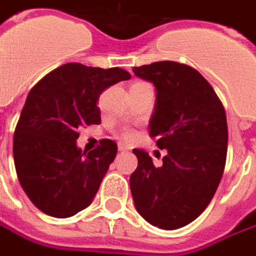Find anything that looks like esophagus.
<instances>
[{"label":"esophagus","mask_w":256,"mask_h":256,"mask_svg":"<svg viewBox=\"0 0 256 256\" xmlns=\"http://www.w3.org/2000/svg\"><path fill=\"white\" fill-rule=\"evenodd\" d=\"M119 150L120 152H128L130 150V146L126 143H119Z\"/></svg>","instance_id":"obj_1"}]
</instances>
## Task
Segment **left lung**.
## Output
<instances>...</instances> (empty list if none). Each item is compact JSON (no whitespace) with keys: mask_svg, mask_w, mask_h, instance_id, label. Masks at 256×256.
Returning <instances> with one entry per match:
<instances>
[{"mask_svg":"<svg viewBox=\"0 0 256 256\" xmlns=\"http://www.w3.org/2000/svg\"><path fill=\"white\" fill-rule=\"evenodd\" d=\"M133 72L156 88L148 130L167 154L154 166L147 152L133 148L138 164L130 176L132 197L147 222L177 230L194 221L218 188L228 146L225 110L194 68L163 60Z\"/></svg>","mask_w":256,"mask_h":256,"instance_id":"1","label":"left lung"}]
</instances>
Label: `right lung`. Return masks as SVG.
Listing matches in <instances>:
<instances>
[{"label":"right lung","instance_id":"obj_1","mask_svg":"<svg viewBox=\"0 0 256 256\" xmlns=\"http://www.w3.org/2000/svg\"><path fill=\"white\" fill-rule=\"evenodd\" d=\"M128 79L120 68L66 64L28 93L14 133V163L25 194L42 212L68 218L90 206L118 146L103 138L94 150L82 152L78 128L99 124L100 93Z\"/></svg>","mask_w":256,"mask_h":256}]
</instances>
